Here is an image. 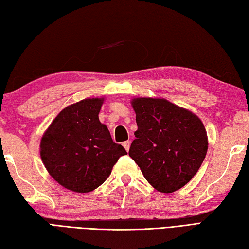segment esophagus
Listing matches in <instances>:
<instances>
[{
  "instance_id": "34e87169",
  "label": "esophagus",
  "mask_w": 249,
  "mask_h": 249,
  "mask_svg": "<svg viewBox=\"0 0 249 249\" xmlns=\"http://www.w3.org/2000/svg\"><path fill=\"white\" fill-rule=\"evenodd\" d=\"M123 145H124V147L125 148V151L128 152L129 148H130V145H131V141H125V142L123 143Z\"/></svg>"
}]
</instances>
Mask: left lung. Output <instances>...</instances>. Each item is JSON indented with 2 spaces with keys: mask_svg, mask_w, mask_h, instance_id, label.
Instances as JSON below:
<instances>
[{
  "mask_svg": "<svg viewBox=\"0 0 249 249\" xmlns=\"http://www.w3.org/2000/svg\"><path fill=\"white\" fill-rule=\"evenodd\" d=\"M138 130L129 155L154 189L172 193L189 183L203 163L208 138L193 112L163 98H133Z\"/></svg>",
  "mask_w": 249,
  "mask_h": 249,
  "instance_id": "obj_1",
  "label": "left lung"
}]
</instances>
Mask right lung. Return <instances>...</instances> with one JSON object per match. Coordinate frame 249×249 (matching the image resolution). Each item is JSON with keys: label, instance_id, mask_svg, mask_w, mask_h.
<instances>
[{"label": "right lung", "instance_id": "add662e5", "mask_svg": "<svg viewBox=\"0 0 249 249\" xmlns=\"http://www.w3.org/2000/svg\"><path fill=\"white\" fill-rule=\"evenodd\" d=\"M104 98H86L64 108L45 131L40 155L51 177L66 189L88 193L109 177L126 154L98 119Z\"/></svg>", "mask_w": 249, "mask_h": 249}]
</instances>
